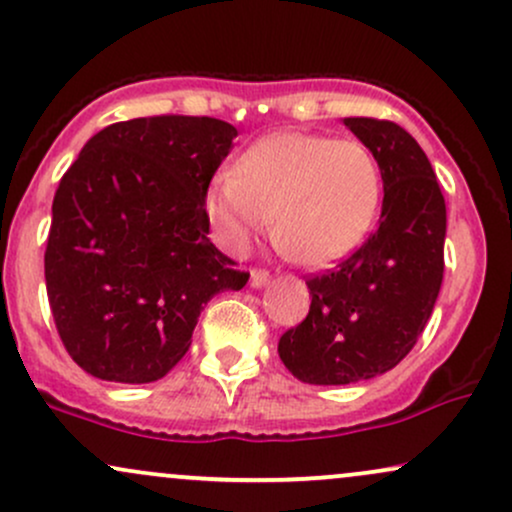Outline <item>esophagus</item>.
<instances>
[{"label":"esophagus","mask_w":512,"mask_h":512,"mask_svg":"<svg viewBox=\"0 0 512 512\" xmlns=\"http://www.w3.org/2000/svg\"><path fill=\"white\" fill-rule=\"evenodd\" d=\"M269 284V272L267 269H252L250 272V286L252 289H262Z\"/></svg>","instance_id":"obj_1"}]
</instances>
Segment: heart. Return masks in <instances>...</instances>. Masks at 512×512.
Masks as SVG:
<instances>
[{
    "instance_id": "1",
    "label": "heart",
    "mask_w": 512,
    "mask_h": 512,
    "mask_svg": "<svg viewBox=\"0 0 512 512\" xmlns=\"http://www.w3.org/2000/svg\"><path fill=\"white\" fill-rule=\"evenodd\" d=\"M383 197L378 158L358 139L276 132L211 180L204 207L216 233L243 252L272 220L281 255L308 269L342 262L373 231Z\"/></svg>"
}]
</instances>
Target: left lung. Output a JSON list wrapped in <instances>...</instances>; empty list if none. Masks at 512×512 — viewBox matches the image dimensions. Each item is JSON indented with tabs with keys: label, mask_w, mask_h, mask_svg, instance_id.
Here are the masks:
<instances>
[{
	"label": "left lung",
	"mask_w": 512,
	"mask_h": 512,
	"mask_svg": "<svg viewBox=\"0 0 512 512\" xmlns=\"http://www.w3.org/2000/svg\"><path fill=\"white\" fill-rule=\"evenodd\" d=\"M344 125L378 158L383 211L375 233L337 269L310 276V310L281 334L279 356L310 385H349L395 368L424 332L443 284L445 199L407 129L375 117Z\"/></svg>",
	"instance_id": "8db88e82"
}]
</instances>
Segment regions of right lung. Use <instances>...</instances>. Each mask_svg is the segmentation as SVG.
Wrapping results in <instances>:
<instances>
[{"mask_svg":"<svg viewBox=\"0 0 512 512\" xmlns=\"http://www.w3.org/2000/svg\"><path fill=\"white\" fill-rule=\"evenodd\" d=\"M236 137L216 117H137L93 134L62 175L45 286L64 349L93 378L161 380L207 301L248 284L204 209Z\"/></svg>","mask_w":512,"mask_h":512,"instance_id":"add662e5","label":"right lung"}]
</instances>
